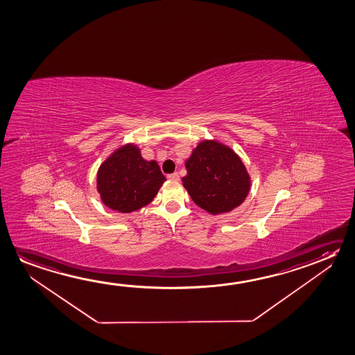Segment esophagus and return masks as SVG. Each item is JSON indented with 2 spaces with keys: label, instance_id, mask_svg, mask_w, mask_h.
Listing matches in <instances>:
<instances>
[{
  "label": "esophagus",
  "instance_id": "esophagus-1",
  "mask_svg": "<svg viewBox=\"0 0 355 355\" xmlns=\"http://www.w3.org/2000/svg\"><path fill=\"white\" fill-rule=\"evenodd\" d=\"M168 179H169V180L178 181L180 180V176H179V174H178V173H174V174L168 175Z\"/></svg>",
  "mask_w": 355,
  "mask_h": 355
}]
</instances>
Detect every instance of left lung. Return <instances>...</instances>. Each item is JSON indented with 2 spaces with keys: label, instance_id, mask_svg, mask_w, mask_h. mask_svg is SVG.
Returning <instances> with one entry per match:
<instances>
[{
  "label": "left lung",
  "instance_id": "left-lung-1",
  "mask_svg": "<svg viewBox=\"0 0 355 355\" xmlns=\"http://www.w3.org/2000/svg\"><path fill=\"white\" fill-rule=\"evenodd\" d=\"M185 166L184 187L192 201L211 214L236 209L250 189V179L241 158L218 141H201Z\"/></svg>",
  "mask_w": 355,
  "mask_h": 355
}]
</instances>
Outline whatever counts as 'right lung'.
<instances>
[{
	"instance_id": "right-lung-1",
	"label": "right lung",
	"mask_w": 355,
	"mask_h": 355,
	"mask_svg": "<svg viewBox=\"0 0 355 355\" xmlns=\"http://www.w3.org/2000/svg\"><path fill=\"white\" fill-rule=\"evenodd\" d=\"M165 180L157 162H146L137 146L127 144L100 166L97 190L107 207L130 214L152 202Z\"/></svg>"
}]
</instances>
